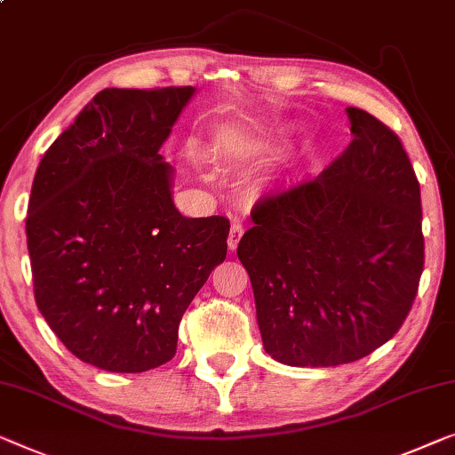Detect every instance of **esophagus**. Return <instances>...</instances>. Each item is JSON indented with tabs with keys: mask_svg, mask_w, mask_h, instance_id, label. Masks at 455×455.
Here are the masks:
<instances>
[{
	"mask_svg": "<svg viewBox=\"0 0 455 455\" xmlns=\"http://www.w3.org/2000/svg\"><path fill=\"white\" fill-rule=\"evenodd\" d=\"M243 236V225L239 220H235L233 225H230V233H228V249L235 251L236 247H239V241Z\"/></svg>",
	"mask_w": 455,
	"mask_h": 455,
	"instance_id": "esophagus-1",
	"label": "esophagus"
}]
</instances>
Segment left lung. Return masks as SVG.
Segmentation results:
<instances>
[{"label": "left lung", "instance_id": "obj_1", "mask_svg": "<svg viewBox=\"0 0 455 455\" xmlns=\"http://www.w3.org/2000/svg\"><path fill=\"white\" fill-rule=\"evenodd\" d=\"M354 140L316 180L257 202L236 255L263 349L296 368L370 355L401 329L425 263L421 188L401 139L347 108Z\"/></svg>", "mask_w": 455, "mask_h": 455}]
</instances>
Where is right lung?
Wrapping results in <instances>:
<instances>
[{"label": "right lung", "mask_w": 455, "mask_h": 455, "mask_svg": "<svg viewBox=\"0 0 455 455\" xmlns=\"http://www.w3.org/2000/svg\"><path fill=\"white\" fill-rule=\"evenodd\" d=\"M194 93L101 90L34 175V298L65 347L100 370L167 363L186 308L227 257L230 222L181 216L173 167L159 155Z\"/></svg>", "instance_id": "1"}]
</instances>
